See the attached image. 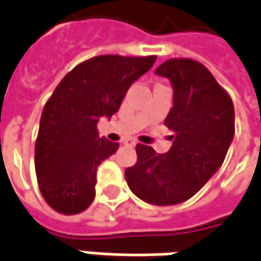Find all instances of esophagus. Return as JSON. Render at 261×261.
Here are the masks:
<instances>
[{"instance_id":"34e87169","label":"esophagus","mask_w":261,"mask_h":261,"mask_svg":"<svg viewBox=\"0 0 261 261\" xmlns=\"http://www.w3.org/2000/svg\"><path fill=\"white\" fill-rule=\"evenodd\" d=\"M125 145H126V146H135V145H136V141H132V139H129V141L125 142Z\"/></svg>"}]
</instances>
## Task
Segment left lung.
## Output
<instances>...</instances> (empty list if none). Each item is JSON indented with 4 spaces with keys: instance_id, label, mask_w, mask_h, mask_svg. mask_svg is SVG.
I'll list each match as a JSON object with an SVG mask.
<instances>
[{
    "instance_id": "obj_1",
    "label": "left lung",
    "mask_w": 261,
    "mask_h": 261,
    "mask_svg": "<svg viewBox=\"0 0 261 261\" xmlns=\"http://www.w3.org/2000/svg\"><path fill=\"white\" fill-rule=\"evenodd\" d=\"M154 73L173 86V107L165 119L175 132L173 143L162 154L138 143V161L125 170V179L143 202L172 206L196 195L222 166L234 136V107L197 61L168 59Z\"/></svg>"
}]
</instances>
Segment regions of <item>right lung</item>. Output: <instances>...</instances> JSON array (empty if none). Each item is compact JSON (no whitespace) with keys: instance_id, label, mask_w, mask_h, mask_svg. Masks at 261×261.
I'll use <instances>...</instances> for the list:
<instances>
[{"instance_id":"add662e5","label":"right lung","mask_w":261,"mask_h":261,"mask_svg":"<svg viewBox=\"0 0 261 261\" xmlns=\"http://www.w3.org/2000/svg\"><path fill=\"white\" fill-rule=\"evenodd\" d=\"M156 57L99 55L68 72L45 103L35 142V172L45 202L76 215L95 199L96 170L119 143L99 138L98 122L118 112L129 86Z\"/></svg>"}]
</instances>
